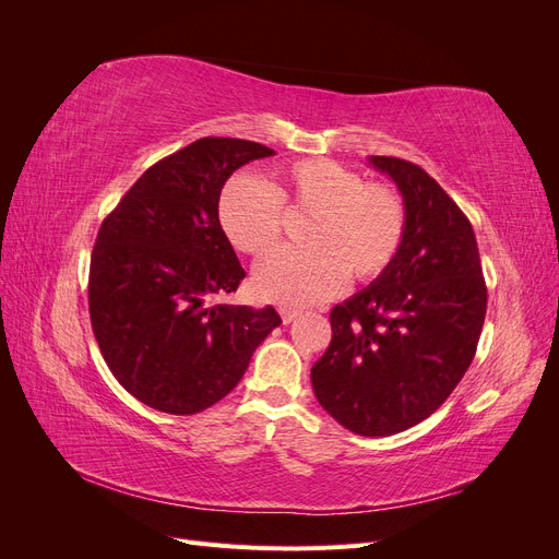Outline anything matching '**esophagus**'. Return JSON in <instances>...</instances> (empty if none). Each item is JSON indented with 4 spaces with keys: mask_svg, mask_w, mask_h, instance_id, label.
Listing matches in <instances>:
<instances>
[{
    "mask_svg": "<svg viewBox=\"0 0 559 559\" xmlns=\"http://www.w3.org/2000/svg\"><path fill=\"white\" fill-rule=\"evenodd\" d=\"M277 310H280V317H282L284 324H292V321L300 314V310H298V308H292V306H280Z\"/></svg>",
    "mask_w": 559,
    "mask_h": 559,
    "instance_id": "obj_1",
    "label": "esophagus"
}]
</instances>
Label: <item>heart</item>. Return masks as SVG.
<instances>
[{
  "label": "heart",
  "mask_w": 559,
  "mask_h": 559,
  "mask_svg": "<svg viewBox=\"0 0 559 559\" xmlns=\"http://www.w3.org/2000/svg\"><path fill=\"white\" fill-rule=\"evenodd\" d=\"M286 212H308L306 247L277 249L257 267L259 296L308 306L341 289L345 277L368 282L394 263L408 228L403 198L349 167L306 158L280 167L270 181L233 177L216 202L218 226L247 257H263L284 228Z\"/></svg>",
  "instance_id": "b5f03b06"
}]
</instances>
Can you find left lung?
Returning a JSON list of instances; mask_svg holds the SVG:
<instances>
[{
	"label": "left lung",
	"mask_w": 559,
	"mask_h": 559,
	"mask_svg": "<svg viewBox=\"0 0 559 559\" xmlns=\"http://www.w3.org/2000/svg\"><path fill=\"white\" fill-rule=\"evenodd\" d=\"M394 179L408 228L394 263L331 310V345L312 366L314 396L359 436H392L441 408L468 370L487 310L476 235L419 165L370 156Z\"/></svg>",
	"instance_id": "left-lung-1"
}]
</instances>
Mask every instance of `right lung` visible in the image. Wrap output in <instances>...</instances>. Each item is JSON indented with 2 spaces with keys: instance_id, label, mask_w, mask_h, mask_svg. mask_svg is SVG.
<instances>
[{
  "instance_id": "1",
  "label": "right lung",
  "mask_w": 559,
  "mask_h": 559,
  "mask_svg": "<svg viewBox=\"0 0 559 559\" xmlns=\"http://www.w3.org/2000/svg\"><path fill=\"white\" fill-rule=\"evenodd\" d=\"M267 156L275 151L259 142L202 138L151 165L99 226L88 277L93 333L114 378L148 408H210L282 324L273 306L218 302L245 280L218 226V193L238 167Z\"/></svg>"
}]
</instances>
